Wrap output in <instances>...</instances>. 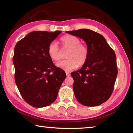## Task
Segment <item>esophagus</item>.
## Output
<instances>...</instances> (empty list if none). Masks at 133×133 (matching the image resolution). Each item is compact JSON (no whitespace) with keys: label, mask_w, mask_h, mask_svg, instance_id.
<instances>
[{"label":"esophagus","mask_w":133,"mask_h":133,"mask_svg":"<svg viewBox=\"0 0 133 133\" xmlns=\"http://www.w3.org/2000/svg\"><path fill=\"white\" fill-rule=\"evenodd\" d=\"M66 74L67 77H69V76H70V73H69V72H66Z\"/></svg>","instance_id":"esophagus-1"}]
</instances>
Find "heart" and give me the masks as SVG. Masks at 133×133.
<instances>
[{"label": "heart", "mask_w": 133, "mask_h": 133, "mask_svg": "<svg viewBox=\"0 0 133 133\" xmlns=\"http://www.w3.org/2000/svg\"><path fill=\"white\" fill-rule=\"evenodd\" d=\"M59 43L62 49H68L66 54L67 59L57 63L58 67L65 71H70L78 66H82L86 63L89 57V51L87 45L81 43L78 37L67 35L62 37ZM48 54L53 61L57 62L60 59V51L57 44L52 42L49 45Z\"/></svg>", "instance_id": "1"}]
</instances>
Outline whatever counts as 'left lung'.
<instances>
[{"instance_id":"left-lung-1","label":"left lung","mask_w":133,"mask_h":133,"mask_svg":"<svg viewBox=\"0 0 133 133\" xmlns=\"http://www.w3.org/2000/svg\"><path fill=\"white\" fill-rule=\"evenodd\" d=\"M66 32L82 39L89 51L86 63L71 73L76 98L85 106L102 104L111 96L117 76L115 52L96 31L81 29Z\"/></svg>"}]
</instances>
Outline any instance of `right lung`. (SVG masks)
Listing matches in <instances>:
<instances>
[{"label": "right lung", "instance_id": "1", "mask_svg": "<svg viewBox=\"0 0 133 133\" xmlns=\"http://www.w3.org/2000/svg\"><path fill=\"white\" fill-rule=\"evenodd\" d=\"M60 33L32 31L15 46L16 84L25 102L34 107H46L55 102L66 77L48 54L49 45Z\"/></svg>", "mask_w": 133, "mask_h": 133}]
</instances>
